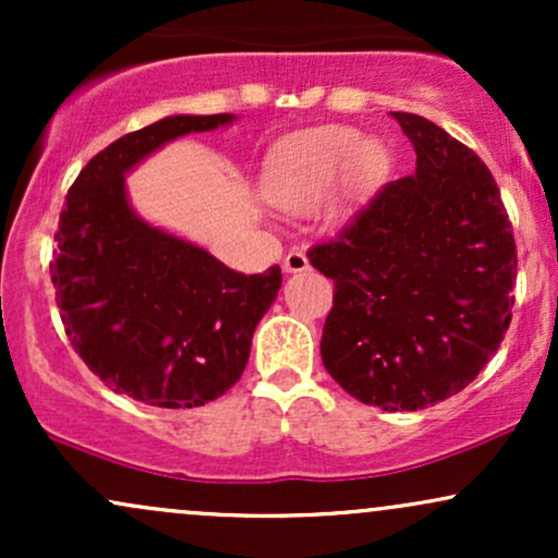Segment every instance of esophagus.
Instances as JSON below:
<instances>
[{
  "label": "esophagus",
  "mask_w": 558,
  "mask_h": 558,
  "mask_svg": "<svg viewBox=\"0 0 558 558\" xmlns=\"http://www.w3.org/2000/svg\"><path fill=\"white\" fill-rule=\"evenodd\" d=\"M283 270L286 272H304L310 270V259H306L304 252H288L283 259Z\"/></svg>",
  "instance_id": "obj_1"
}]
</instances>
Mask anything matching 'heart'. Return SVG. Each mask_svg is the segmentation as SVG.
<instances>
[{
  "mask_svg": "<svg viewBox=\"0 0 558 558\" xmlns=\"http://www.w3.org/2000/svg\"><path fill=\"white\" fill-rule=\"evenodd\" d=\"M388 172V155L383 146L364 144L354 128H317L293 138L275 157L270 196L291 213L315 209L345 175L351 198H362L380 185Z\"/></svg>",
  "mask_w": 558,
  "mask_h": 558,
  "instance_id": "b5f03b06",
  "label": "heart"
}]
</instances>
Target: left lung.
Returning a JSON list of instances; mask_svg holds the SVG:
<instances>
[{"label":"left lung","mask_w":558,"mask_h":558,"mask_svg":"<svg viewBox=\"0 0 558 558\" xmlns=\"http://www.w3.org/2000/svg\"><path fill=\"white\" fill-rule=\"evenodd\" d=\"M417 172L386 183L341 233L310 248L332 280L319 354L356 401L417 412L459 393L511 323L517 243L501 191L470 146L390 112Z\"/></svg>","instance_id":"1"}]
</instances>
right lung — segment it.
<instances>
[{
	"mask_svg": "<svg viewBox=\"0 0 558 558\" xmlns=\"http://www.w3.org/2000/svg\"><path fill=\"white\" fill-rule=\"evenodd\" d=\"M230 120L172 114L125 133L88 159L60 213L49 272L70 343L105 386L149 407H204L233 388L283 283L278 265L235 272L146 226L125 198V172L138 159Z\"/></svg>",
	"mask_w": 558,
	"mask_h": 558,
	"instance_id": "right-lung-1",
	"label": "right lung"
}]
</instances>
